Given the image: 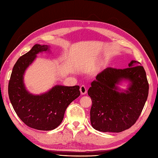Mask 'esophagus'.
Returning a JSON list of instances; mask_svg holds the SVG:
<instances>
[{
  "instance_id": "34e87169",
  "label": "esophagus",
  "mask_w": 158,
  "mask_h": 158,
  "mask_svg": "<svg viewBox=\"0 0 158 158\" xmlns=\"http://www.w3.org/2000/svg\"><path fill=\"white\" fill-rule=\"evenodd\" d=\"M80 92L82 95H84L87 93V88L85 85H81L80 87Z\"/></svg>"
}]
</instances>
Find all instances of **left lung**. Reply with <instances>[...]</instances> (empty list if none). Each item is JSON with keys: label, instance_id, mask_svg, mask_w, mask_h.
Listing matches in <instances>:
<instances>
[{"label": "left lung", "instance_id": "left-lung-1", "mask_svg": "<svg viewBox=\"0 0 158 158\" xmlns=\"http://www.w3.org/2000/svg\"><path fill=\"white\" fill-rule=\"evenodd\" d=\"M128 68L109 67L97 75L88 94L92 99L90 121L100 132H121L136 123L149 94L146 72L140 63L132 60ZM122 79L131 82L127 90L118 92L116 85Z\"/></svg>", "mask_w": 158, "mask_h": 158}]
</instances>
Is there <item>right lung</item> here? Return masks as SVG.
Instances as JSON below:
<instances>
[{"label": "right lung", "mask_w": 158, "mask_h": 158, "mask_svg": "<svg viewBox=\"0 0 158 158\" xmlns=\"http://www.w3.org/2000/svg\"><path fill=\"white\" fill-rule=\"evenodd\" d=\"M48 45L36 44L15 64L8 85L13 109L26 126L38 130H52L62 122L65 110L80 96L79 86L56 85L48 92L32 95L26 89L23 75L36 54L48 50Z\"/></svg>", "instance_id": "obj_1"}]
</instances>
